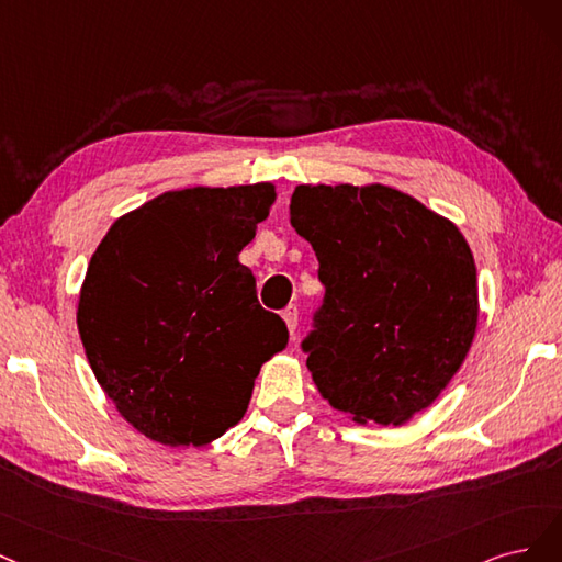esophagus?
Listing matches in <instances>:
<instances>
[{
    "label": "esophagus",
    "instance_id": "34e87169",
    "mask_svg": "<svg viewBox=\"0 0 562 562\" xmlns=\"http://www.w3.org/2000/svg\"><path fill=\"white\" fill-rule=\"evenodd\" d=\"M282 317H284V322H286V329L292 331V336H294L296 324H299V307H296V305H286L284 311H282Z\"/></svg>",
    "mask_w": 562,
    "mask_h": 562
}]
</instances>
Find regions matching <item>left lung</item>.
<instances>
[{
    "label": "left lung",
    "mask_w": 562,
    "mask_h": 562,
    "mask_svg": "<svg viewBox=\"0 0 562 562\" xmlns=\"http://www.w3.org/2000/svg\"><path fill=\"white\" fill-rule=\"evenodd\" d=\"M292 226L324 284L301 350L319 394L355 423L402 425L462 367L479 319L462 233L390 187L301 184Z\"/></svg>",
    "instance_id": "8db88e82"
}]
</instances>
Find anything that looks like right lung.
Masks as SVG:
<instances>
[{
    "instance_id": "add662e5",
    "label": "right lung",
    "mask_w": 562,
    "mask_h": 562,
    "mask_svg": "<svg viewBox=\"0 0 562 562\" xmlns=\"http://www.w3.org/2000/svg\"><path fill=\"white\" fill-rule=\"evenodd\" d=\"M273 184L162 193L121 216L88 263L77 324L119 413L166 446H205L238 423L289 331L238 255Z\"/></svg>"
}]
</instances>
